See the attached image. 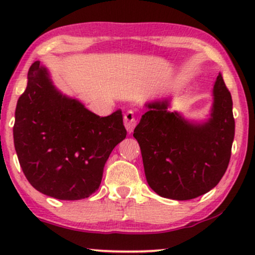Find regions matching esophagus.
<instances>
[{"instance_id": "obj_1", "label": "esophagus", "mask_w": 255, "mask_h": 255, "mask_svg": "<svg viewBox=\"0 0 255 255\" xmlns=\"http://www.w3.org/2000/svg\"><path fill=\"white\" fill-rule=\"evenodd\" d=\"M137 121H136V116H134L133 111H128L124 116V125L127 128L128 132L131 133L133 131L134 127H136Z\"/></svg>"}]
</instances>
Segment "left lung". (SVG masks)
I'll list each match as a JSON object with an SVG mask.
<instances>
[{
    "label": "left lung",
    "mask_w": 255,
    "mask_h": 255,
    "mask_svg": "<svg viewBox=\"0 0 255 255\" xmlns=\"http://www.w3.org/2000/svg\"><path fill=\"white\" fill-rule=\"evenodd\" d=\"M210 118L187 121L169 112V99L145 104L148 111L133 131L148 185L158 196L197 198L212 190L228 168L235 134L233 100L222 75L214 85Z\"/></svg>",
    "instance_id": "left-lung-1"
}]
</instances>
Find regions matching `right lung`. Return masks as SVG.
<instances>
[{
    "label": "right lung",
    "mask_w": 255,
    "mask_h": 255,
    "mask_svg": "<svg viewBox=\"0 0 255 255\" xmlns=\"http://www.w3.org/2000/svg\"><path fill=\"white\" fill-rule=\"evenodd\" d=\"M15 110L14 145L35 190L61 200L87 198L98 190L115 146L127 137L121 110L99 117L53 86L37 61Z\"/></svg>",
    "instance_id": "obj_1"
}]
</instances>
